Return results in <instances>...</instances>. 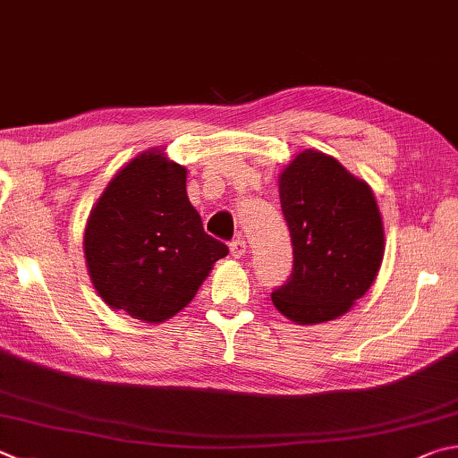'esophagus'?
I'll return each mask as SVG.
<instances>
[{"instance_id": "34e87169", "label": "esophagus", "mask_w": 458, "mask_h": 458, "mask_svg": "<svg viewBox=\"0 0 458 458\" xmlns=\"http://www.w3.org/2000/svg\"><path fill=\"white\" fill-rule=\"evenodd\" d=\"M246 252H248V248H246V242L242 238H238V240H234V242H230V254L234 258H244Z\"/></svg>"}]
</instances>
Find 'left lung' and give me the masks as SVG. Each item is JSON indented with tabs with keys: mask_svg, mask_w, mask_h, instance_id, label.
I'll use <instances>...</instances> for the list:
<instances>
[{
	"mask_svg": "<svg viewBox=\"0 0 458 458\" xmlns=\"http://www.w3.org/2000/svg\"><path fill=\"white\" fill-rule=\"evenodd\" d=\"M280 206L294 260L272 302L298 324L336 318L370 288L385 254L372 190L335 157L306 149L282 172Z\"/></svg>",
	"mask_w": 458,
	"mask_h": 458,
	"instance_id": "left-lung-1",
	"label": "left lung"
}]
</instances>
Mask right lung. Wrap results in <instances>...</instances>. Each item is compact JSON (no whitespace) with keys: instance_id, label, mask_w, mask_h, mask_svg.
I'll return each instance as SVG.
<instances>
[{"instance_id":"obj_1","label":"right lung","mask_w":458,"mask_h":458,"mask_svg":"<svg viewBox=\"0 0 458 458\" xmlns=\"http://www.w3.org/2000/svg\"><path fill=\"white\" fill-rule=\"evenodd\" d=\"M84 250L107 306L162 322L192 301L228 246L204 232L186 194V168L148 152L104 190L89 214Z\"/></svg>"}]
</instances>
